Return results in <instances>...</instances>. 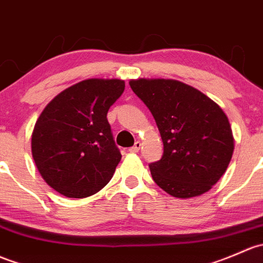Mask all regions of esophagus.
<instances>
[{"instance_id":"obj_1","label":"esophagus","mask_w":263,"mask_h":263,"mask_svg":"<svg viewBox=\"0 0 263 263\" xmlns=\"http://www.w3.org/2000/svg\"><path fill=\"white\" fill-rule=\"evenodd\" d=\"M140 148H141V142L140 141H137V142H135V145L129 148V153H139Z\"/></svg>"}]
</instances>
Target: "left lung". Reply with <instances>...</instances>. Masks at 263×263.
I'll return each mask as SVG.
<instances>
[{"label": "left lung", "mask_w": 263, "mask_h": 263, "mask_svg": "<svg viewBox=\"0 0 263 263\" xmlns=\"http://www.w3.org/2000/svg\"><path fill=\"white\" fill-rule=\"evenodd\" d=\"M129 85L153 113L164 143L161 159L148 165L154 181L175 198L208 192L233 155L226 113L198 89L173 79H137Z\"/></svg>", "instance_id": "obj_1"}]
</instances>
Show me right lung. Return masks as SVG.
<instances>
[{
  "mask_svg": "<svg viewBox=\"0 0 263 263\" xmlns=\"http://www.w3.org/2000/svg\"><path fill=\"white\" fill-rule=\"evenodd\" d=\"M123 90V81L87 79L59 93L37 118L32 157L44 180L64 197H90L112 179L122 155L107 113Z\"/></svg>",
  "mask_w": 263,
  "mask_h": 263,
  "instance_id": "right-lung-1",
  "label": "right lung"
}]
</instances>
